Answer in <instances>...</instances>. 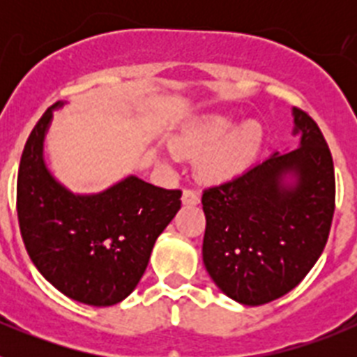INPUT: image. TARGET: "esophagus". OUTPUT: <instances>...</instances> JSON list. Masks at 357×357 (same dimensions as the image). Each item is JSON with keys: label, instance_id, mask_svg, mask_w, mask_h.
<instances>
[{"label": "esophagus", "instance_id": "obj_1", "mask_svg": "<svg viewBox=\"0 0 357 357\" xmlns=\"http://www.w3.org/2000/svg\"><path fill=\"white\" fill-rule=\"evenodd\" d=\"M182 204L184 206H198L200 204V195L193 189H184V193H182Z\"/></svg>", "mask_w": 357, "mask_h": 357}]
</instances>
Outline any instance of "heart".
Here are the masks:
<instances>
[{
	"label": "heart",
	"instance_id": "heart-1",
	"mask_svg": "<svg viewBox=\"0 0 357 357\" xmlns=\"http://www.w3.org/2000/svg\"><path fill=\"white\" fill-rule=\"evenodd\" d=\"M264 132L257 121H243L236 127L230 116L213 114L202 119L185 135V144L207 151L200 162V173L211 182L234 178L252 164L263 146Z\"/></svg>",
	"mask_w": 357,
	"mask_h": 357
}]
</instances>
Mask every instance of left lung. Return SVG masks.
<instances>
[{"mask_svg": "<svg viewBox=\"0 0 357 357\" xmlns=\"http://www.w3.org/2000/svg\"><path fill=\"white\" fill-rule=\"evenodd\" d=\"M298 148L268 157L232 181L206 189L204 264L232 301L280 298L314 266L334 214V166L317 123L293 109Z\"/></svg>", "mask_w": 357, "mask_h": 357, "instance_id": "obj_1", "label": "left lung"}]
</instances>
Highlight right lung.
<instances>
[{"instance_id":"1","label":"right lung","mask_w":357,"mask_h":357,"mask_svg":"<svg viewBox=\"0 0 357 357\" xmlns=\"http://www.w3.org/2000/svg\"><path fill=\"white\" fill-rule=\"evenodd\" d=\"M55 103L24 144L17 175V218L31 263L50 284L87 305L127 298L143 277L151 248L181 209L182 191L128 175L105 191L77 195L44 160Z\"/></svg>"}]
</instances>
